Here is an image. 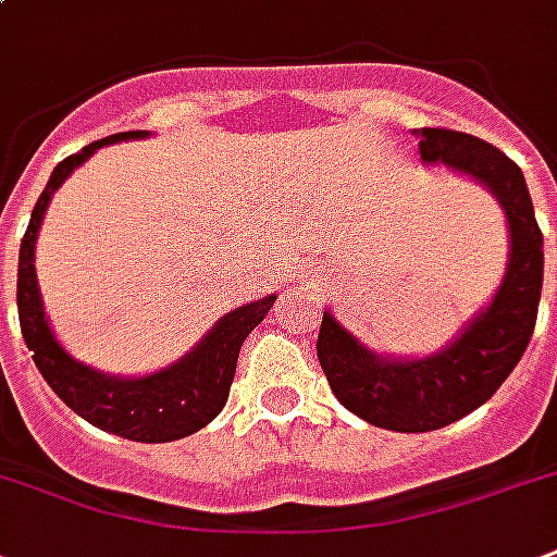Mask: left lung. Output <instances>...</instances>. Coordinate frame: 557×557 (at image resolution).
Masks as SVG:
<instances>
[{
	"label": "left lung",
	"instance_id": "obj_1",
	"mask_svg": "<svg viewBox=\"0 0 557 557\" xmlns=\"http://www.w3.org/2000/svg\"><path fill=\"white\" fill-rule=\"evenodd\" d=\"M422 164L474 178L500 201L509 222V262L500 286L457 338L422 358L379 356L323 312L318 361L338 401L364 422L424 433L457 422L497 393L535 332L544 286V234L523 170L492 144L454 129H416Z\"/></svg>",
	"mask_w": 557,
	"mask_h": 557
}]
</instances>
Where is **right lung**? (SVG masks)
<instances>
[{"instance_id": "right-lung-1", "label": "right lung", "mask_w": 557, "mask_h": 557, "mask_svg": "<svg viewBox=\"0 0 557 557\" xmlns=\"http://www.w3.org/2000/svg\"><path fill=\"white\" fill-rule=\"evenodd\" d=\"M147 129L109 135L63 159L48 178L46 190L30 210L28 231L20 245V274H16V306H20L22 338L34 352V364L48 381V387L100 431L115 433L133 442H173L185 440L213 422L225 407L231 381L236 372V358L243 341L251 335L257 323L269 314L277 297L269 295L253 304H245L234 312L222 314L208 335H201L196 347L164 370L147 375H109L95 367L83 364L57 341L54 330L42 309L34 248H37L39 225L46 219L51 196L83 161H89L100 147L117 141L147 138Z\"/></svg>"}]
</instances>
